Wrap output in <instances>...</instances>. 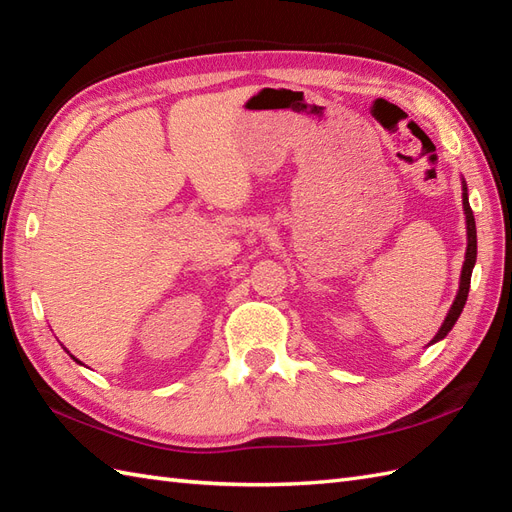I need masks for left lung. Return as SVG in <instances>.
<instances>
[{"instance_id":"8db88e82","label":"left lung","mask_w":512,"mask_h":512,"mask_svg":"<svg viewBox=\"0 0 512 512\" xmlns=\"http://www.w3.org/2000/svg\"><path fill=\"white\" fill-rule=\"evenodd\" d=\"M460 181H462V211H465V222H467V251H465V261H462L456 299H454V303H451L441 329H438V334L430 340V344L443 340L449 334V331L454 329L456 320L462 314V307H465V303H467L469 285H471V272H473V266H475V257H478V235H475V218H473V211L469 207V189H467L465 178H460ZM430 344H427V347H430Z\"/></svg>"}]
</instances>
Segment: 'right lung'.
<instances>
[{
	"label": "right lung",
	"instance_id": "1",
	"mask_svg": "<svg viewBox=\"0 0 512 512\" xmlns=\"http://www.w3.org/2000/svg\"><path fill=\"white\" fill-rule=\"evenodd\" d=\"M67 353H69V351H67ZM69 355H71V353H69ZM71 358H74V355H71ZM74 362H78V364H82V362H80V360H78V358H74Z\"/></svg>",
	"mask_w": 512,
	"mask_h": 512
}]
</instances>
